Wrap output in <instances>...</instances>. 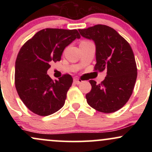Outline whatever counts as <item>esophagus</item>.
I'll return each instance as SVG.
<instances>
[{
	"label": "esophagus",
	"instance_id": "34e87169",
	"mask_svg": "<svg viewBox=\"0 0 152 152\" xmlns=\"http://www.w3.org/2000/svg\"><path fill=\"white\" fill-rule=\"evenodd\" d=\"M74 82L76 84H79V83H81L82 81H81L80 79H78V78H74Z\"/></svg>",
	"mask_w": 152,
	"mask_h": 152
}]
</instances>
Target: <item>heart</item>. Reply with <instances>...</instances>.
Listing matches in <instances>:
<instances>
[{
	"mask_svg": "<svg viewBox=\"0 0 152 152\" xmlns=\"http://www.w3.org/2000/svg\"><path fill=\"white\" fill-rule=\"evenodd\" d=\"M88 43V41H82V42L81 43Z\"/></svg>",
	"mask_w": 152,
	"mask_h": 152,
	"instance_id": "heart-1",
	"label": "heart"
}]
</instances>
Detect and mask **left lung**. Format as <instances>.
<instances>
[{
  "label": "left lung",
  "instance_id": "8db88e82",
  "mask_svg": "<svg viewBox=\"0 0 152 152\" xmlns=\"http://www.w3.org/2000/svg\"><path fill=\"white\" fill-rule=\"evenodd\" d=\"M78 31L95 43L94 69L107 71L102 83L89 81L91 90L86 95L87 103L101 112H115L126 104L133 92L137 77L133 50L129 43L109 26L96 25Z\"/></svg>",
  "mask_w": 152,
  "mask_h": 152
}]
</instances>
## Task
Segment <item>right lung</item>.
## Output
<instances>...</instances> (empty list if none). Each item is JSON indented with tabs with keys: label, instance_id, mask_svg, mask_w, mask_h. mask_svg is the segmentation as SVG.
<instances>
[{
	"label": "right lung",
	"instance_id": "right-lung-1",
	"mask_svg": "<svg viewBox=\"0 0 152 152\" xmlns=\"http://www.w3.org/2000/svg\"><path fill=\"white\" fill-rule=\"evenodd\" d=\"M80 38L76 29L46 28L36 33L20 49L15 61V88L34 114L48 116L64 106L73 78L65 74L53 81L47 71L50 62L59 61L66 47Z\"/></svg>",
	"mask_w": 152,
	"mask_h": 152
}]
</instances>
